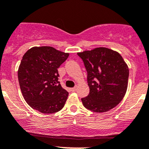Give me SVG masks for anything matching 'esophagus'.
<instances>
[{
    "label": "esophagus",
    "instance_id": "34e87169",
    "mask_svg": "<svg viewBox=\"0 0 149 149\" xmlns=\"http://www.w3.org/2000/svg\"><path fill=\"white\" fill-rule=\"evenodd\" d=\"M71 91H72V92H76V87L71 88Z\"/></svg>",
    "mask_w": 149,
    "mask_h": 149
}]
</instances>
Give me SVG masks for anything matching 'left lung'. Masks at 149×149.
<instances>
[{
	"mask_svg": "<svg viewBox=\"0 0 149 149\" xmlns=\"http://www.w3.org/2000/svg\"><path fill=\"white\" fill-rule=\"evenodd\" d=\"M87 71L89 94L81 99L84 106L95 113L116 107L126 94L129 68L119 52L105 47L78 52Z\"/></svg>",
	"mask_w": 149,
	"mask_h": 149,
	"instance_id": "left-lung-1",
	"label": "left lung"
}]
</instances>
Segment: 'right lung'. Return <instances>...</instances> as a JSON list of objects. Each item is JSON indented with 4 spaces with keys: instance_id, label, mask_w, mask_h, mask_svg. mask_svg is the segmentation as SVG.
<instances>
[{
    "instance_id": "add662e5",
    "label": "right lung",
    "mask_w": 149,
    "mask_h": 149,
    "mask_svg": "<svg viewBox=\"0 0 149 149\" xmlns=\"http://www.w3.org/2000/svg\"><path fill=\"white\" fill-rule=\"evenodd\" d=\"M69 53L52 47H34L23 55L18 80L23 97L35 110L56 113L64 107L68 92L58 81V70Z\"/></svg>"
}]
</instances>
